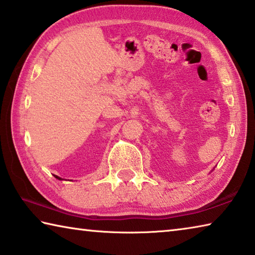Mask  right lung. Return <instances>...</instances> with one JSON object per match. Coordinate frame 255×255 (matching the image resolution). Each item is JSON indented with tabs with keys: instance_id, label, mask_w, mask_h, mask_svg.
<instances>
[{
	"instance_id": "1",
	"label": "right lung",
	"mask_w": 255,
	"mask_h": 255,
	"mask_svg": "<svg viewBox=\"0 0 255 255\" xmlns=\"http://www.w3.org/2000/svg\"><path fill=\"white\" fill-rule=\"evenodd\" d=\"M55 178H56V179H58V180H63L62 178H59V176H57V175H55Z\"/></svg>"
}]
</instances>
